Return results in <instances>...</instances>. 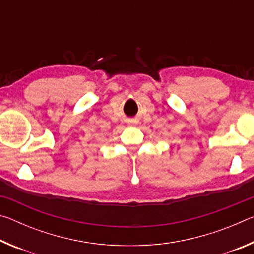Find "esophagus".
Listing matches in <instances>:
<instances>
[{
    "mask_svg": "<svg viewBox=\"0 0 254 254\" xmlns=\"http://www.w3.org/2000/svg\"><path fill=\"white\" fill-rule=\"evenodd\" d=\"M127 123H130V124H134V123H135V121H133V120H130V121H127Z\"/></svg>",
    "mask_w": 254,
    "mask_h": 254,
    "instance_id": "obj_1",
    "label": "esophagus"
}]
</instances>
